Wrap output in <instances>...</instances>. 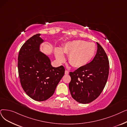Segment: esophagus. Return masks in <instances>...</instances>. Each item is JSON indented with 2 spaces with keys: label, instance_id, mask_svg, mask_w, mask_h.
Masks as SVG:
<instances>
[{
  "label": "esophagus",
  "instance_id": "obj_1",
  "mask_svg": "<svg viewBox=\"0 0 127 127\" xmlns=\"http://www.w3.org/2000/svg\"><path fill=\"white\" fill-rule=\"evenodd\" d=\"M69 74V71L68 70H65V75H68Z\"/></svg>",
  "mask_w": 127,
  "mask_h": 127
}]
</instances>
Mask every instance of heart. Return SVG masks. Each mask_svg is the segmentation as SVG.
Returning a JSON list of instances; mask_svg holds the SVG:
<instances>
[{
	"label": "heart",
	"mask_w": 127,
	"mask_h": 127,
	"mask_svg": "<svg viewBox=\"0 0 127 127\" xmlns=\"http://www.w3.org/2000/svg\"><path fill=\"white\" fill-rule=\"evenodd\" d=\"M96 48L93 43L76 40L66 43L62 49L56 48L54 54L60 62L65 60L64 54L69 55V62L75 68H81L90 63L95 56Z\"/></svg>",
	"instance_id": "b5f03b06"
}]
</instances>
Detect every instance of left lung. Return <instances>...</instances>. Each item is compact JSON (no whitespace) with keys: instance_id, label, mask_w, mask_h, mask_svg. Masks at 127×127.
<instances>
[{"instance_id":"1","label":"left lung","mask_w":127,"mask_h":127,"mask_svg":"<svg viewBox=\"0 0 127 127\" xmlns=\"http://www.w3.org/2000/svg\"><path fill=\"white\" fill-rule=\"evenodd\" d=\"M96 43V54L92 61L69 73L71 95L80 103L87 104L95 100L104 89L108 79V59L102 46Z\"/></svg>"}]
</instances>
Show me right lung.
<instances>
[{
    "mask_svg": "<svg viewBox=\"0 0 127 127\" xmlns=\"http://www.w3.org/2000/svg\"><path fill=\"white\" fill-rule=\"evenodd\" d=\"M38 34L31 37L22 46L18 57V71L22 87L33 100L43 101L54 93L64 75L63 66L53 67L49 58L40 51L45 42Z\"/></svg>",
    "mask_w": 127,
    "mask_h": 127,
    "instance_id": "add662e5",
    "label": "right lung"
}]
</instances>
